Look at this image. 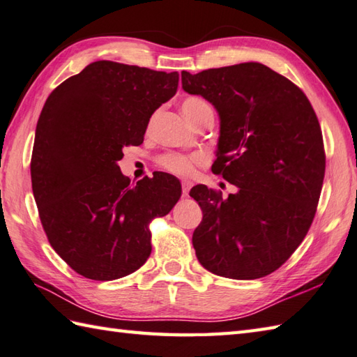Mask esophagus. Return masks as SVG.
Segmentation results:
<instances>
[{"label": "esophagus", "mask_w": 357, "mask_h": 357, "mask_svg": "<svg viewBox=\"0 0 357 357\" xmlns=\"http://www.w3.org/2000/svg\"><path fill=\"white\" fill-rule=\"evenodd\" d=\"M191 186H192V183L189 180L181 181V192H183V195L189 194V189H191Z\"/></svg>", "instance_id": "34e87169"}]
</instances>
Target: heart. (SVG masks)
<instances>
[{
	"mask_svg": "<svg viewBox=\"0 0 357 357\" xmlns=\"http://www.w3.org/2000/svg\"><path fill=\"white\" fill-rule=\"evenodd\" d=\"M181 111L186 115V119L194 123L202 114L213 111V107L209 106L208 101L197 96L186 97L181 101ZM205 162V155L203 154H194V155H185V154H168L162 157L160 165L163 166V169L169 171L177 176H192L195 168L199 165Z\"/></svg>",
	"mask_w": 357,
	"mask_h": 357,
	"instance_id": "1",
	"label": "heart"
}]
</instances>
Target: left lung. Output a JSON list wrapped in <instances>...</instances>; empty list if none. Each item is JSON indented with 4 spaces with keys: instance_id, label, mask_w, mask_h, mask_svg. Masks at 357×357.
<instances>
[{
    "instance_id": "left-lung-1",
    "label": "left lung",
    "mask_w": 357,
    "mask_h": 357,
    "mask_svg": "<svg viewBox=\"0 0 357 357\" xmlns=\"http://www.w3.org/2000/svg\"><path fill=\"white\" fill-rule=\"evenodd\" d=\"M181 86L219 112L211 169L237 186L228 199L205 185L191 189L203 211L195 256L223 278H265L297 250L314 219L325 176L314 109L294 83L260 63L183 70Z\"/></svg>"
}]
</instances>
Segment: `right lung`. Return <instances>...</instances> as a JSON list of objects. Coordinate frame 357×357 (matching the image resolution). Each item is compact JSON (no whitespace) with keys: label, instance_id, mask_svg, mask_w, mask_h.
Returning <instances> with one entry per match:
<instances>
[{"label":"right lung","instance_id":"1","mask_svg":"<svg viewBox=\"0 0 357 357\" xmlns=\"http://www.w3.org/2000/svg\"><path fill=\"white\" fill-rule=\"evenodd\" d=\"M177 72L93 61L47 97L36 123L32 191L47 240L75 273L115 280L151 254L149 223L169 213L180 181L154 172L130 186L123 148L143 143L151 115L176 96Z\"/></svg>","mask_w":357,"mask_h":357}]
</instances>
